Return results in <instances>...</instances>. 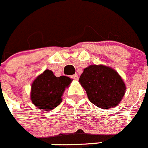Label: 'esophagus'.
Returning a JSON list of instances; mask_svg holds the SVG:
<instances>
[{"label": "esophagus", "mask_w": 148, "mask_h": 148, "mask_svg": "<svg viewBox=\"0 0 148 148\" xmlns=\"http://www.w3.org/2000/svg\"><path fill=\"white\" fill-rule=\"evenodd\" d=\"M71 78H73V79H75V80H78V75H77V74H75V75H72Z\"/></svg>", "instance_id": "34e87169"}]
</instances>
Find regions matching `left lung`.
Wrapping results in <instances>:
<instances>
[{
	"mask_svg": "<svg viewBox=\"0 0 148 148\" xmlns=\"http://www.w3.org/2000/svg\"><path fill=\"white\" fill-rule=\"evenodd\" d=\"M79 82L90 102L101 108L116 106L126 89L117 72L104 65H90L85 68Z\"/></svg>",
	"mask_w": 148,
	"mask_h": 148,
	"instance_id": "left-lung-1",
	"label": "left lung"
}]
</instances>
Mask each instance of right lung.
Wrapping results in <instances>:
<instances>
[{"instance_id": "1", "label": "right lung", "mask_w": 148, "mask_h": 148, "mask_svg": "<svg viewBox=\"0 0 148 148\" xmlns=\"http://www.w3.org/2000/svg\"><path fill=\"white\" fill-rule=\"evenodd\" d=\"M72 79L69 77H56L51 70H46L36 77L32 84L31 100L38 108L51 111L62 103L65 88Z\"/></svg>"}]
</instances>
